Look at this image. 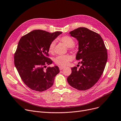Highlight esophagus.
Segmentation results:
<instances>
[{
    "label": "esophagus",
    "mask_w": 121,
    "mask_h": 121,
    "mask_svg": "<svg viewBox=\"0 0 121 121\" xmlns=\"http://www.w3.org/2000/svg\"><path fill=\"white\" fill-rule=\"evenodd\" d=\"M59 69H60V71H61V70H62V69H64V68L63 67H61V66H60V67H59Z\"/></svg>",
    "instance_id": "esophagus-1"
}]
</instances>
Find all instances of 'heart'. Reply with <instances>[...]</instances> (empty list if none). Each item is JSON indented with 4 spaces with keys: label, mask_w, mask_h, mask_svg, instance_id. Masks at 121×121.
Listing matches in <instances>:
<instances>
[{
    "label": "heart",
    "mask_w": 121,
    "mask_h": 121,
    "mask_svg": "<svg viewBox=\"0 0 121 121\" xmlns=\"http://www.w3.org/2000/svg\"><path fill=\"white\" fill-rule=\"evenodd\" d=\"M58 40L64 43L65 45L69 48V50H75L76 48L74 46L75 41L71 36L69 35H64L59 37ZM56 45L55 41H53L51 42L48 46V52L49 54H52L54 53ZM73 59V57L69 54L59 55L57 56L54 59V62L56 64L61 67H64L68 65L69 62Z\"/></svg>",
    "instance_id": "1"
}]
</instances>
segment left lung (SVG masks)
<instances>
[{"label":"left lung","mask_w":121,"mask_h":121,"mask_svg":"<svg viewBox=\"0 0 121 121\" xmlns=\"http://www.w3.org/2000/svg\"><path fill=\"white\" fill-rule=\"evenodd\" d=\"M69 33L78 41V51L76 59L80 60L79 68H71L67 78L69 84L78 90L92 87L102 75L107 60V49L101 36L85 27L75 29Z\"/></svg>","instance_id":"8db88e82"}]
</instances>
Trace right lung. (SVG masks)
Returning <instances> with one entry per match:
<instances>
[{
    "mask_svg": "<svg viewBox=\"0 0 121 121\" xmlns=\"http://www.w3.org/2000/svg\"><path fill=\"white\" fill-rule=\"evenodd\" d=\"M62 33H52L35 30L23 36L14 54V64L24 83L31 89L39 92L52 87L55 76L59 72L58 66L48 67L52 61L49 58L50 43Z\"/></svg>",
    "mask_w": 121,
    "mask_h": 121,
    "instance_id": "add662e5",
    "label": "right lung"
}]
</instances>
